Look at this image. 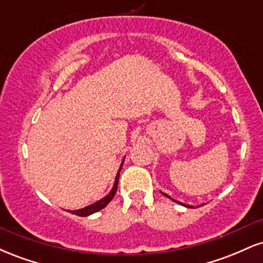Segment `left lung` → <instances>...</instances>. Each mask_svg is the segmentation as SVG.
<instances>
[{
	"label": "left lung",
	"instance_id": "obj_1",
	"mask_svg": "<svg viewBox=\"0 0 263 263\" xmlns=\"http://www.w3.org/2000/svg\"><path fill=\"white\" fill-rule=\"evenodd\" d=\"M163 195H165V197H167V198H170V199H172V200H173V201H176V203H178V204H180V205H184V206H186V208H193V206H192V205H186V204H184V203H180V201H178V200H174V199H173V198H171V197H170V195H168V194H165V193H163ZM201 205H203V204H201Z\"/></svg>",
	"mask_w": 263,
	"mask_h": 263
}]
</instances>
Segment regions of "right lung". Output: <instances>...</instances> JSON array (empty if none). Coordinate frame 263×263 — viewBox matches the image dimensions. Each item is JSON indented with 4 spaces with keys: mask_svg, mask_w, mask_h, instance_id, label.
<instances>
[{
    "mask_svg": "<svg viewBox=\"0 0 263 263\" xmlns=\"http://www.w3.org/2000/svg\"><path fill=\"white\" fill-rule=\"evenodd\" d=\"M123 161H125V158H123ZM123 161L121 163V165H120V170L119 172H117L116 174V178H115V183H114V186L112 189H111V192L108 193V194L106 195V197H104L102 199H100V200L95 201L93 204H90L87 205V206L83 208V209H78V210H68L69 213L74 214V215H78V216H89L91 215V214L96 213V211L104 209L106 205L110 203L111 200H112V198L115 197V194H116V190H117V185H119V178H120V171H121L122 168V164H123Z\"/></svg>",
    "mask_w": 263,
    "mask_h": 263,
    "instance_id": "obj_1",
    "label": "right lung"
}]
</instances>
